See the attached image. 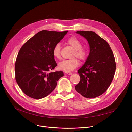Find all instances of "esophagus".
Masks as SVG:
<instances>
[{"label": "esophagus", "mask_w": 132, "mask_h": 132, "mask_svg": "<svg viewBox=\"0 0 132 132\" xmlns=\"http://www.w3.org/2000/svg\"><path fill=\"white\" fill-rule=\"evenodd\" d=\"M65 73L67 75H72V73L71 72H66Z\"/></svg>", "instance_id": "34e87169"}]
</instances>
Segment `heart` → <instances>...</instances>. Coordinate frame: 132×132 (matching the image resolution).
<instances>
[{
    "instance_id": "obj_1",
    "label": "heart",
    "mask_w": 132,
    "mask_h": 132,
    "mask_svg": "<svg viewBox=\"0 0 132 132\" xmlns=\"http://www.w3.org/2000/svg\"><path fill=\"white\" fill-rule=\"evenodd\" d=\"M67 43L74 48L72 57H74L68 60H64L59 62L58 68L59 70L65 72H70L74 70L79 65V61L77 58L81 60H85L87 57V51L82 46L81 42L75 37H71L67 39ZM61 47L59 43L54 45L52 50V54L54 57L57 59L60 58Z\"/></svg>"
}]
</instances>
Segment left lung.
Listing matches in <instances>:
<instances>
[{
	"mask_svg": "<svg viewBox=\"0 0 132 132\" xmlns=\"http://www.w3.org/2000/svg\"><path fill=\"white\" fill-rule=\"evenodd\" d=\"M88 42L90 53L78 70L80 81L75 86L86 98H94L104 93L113 79L116 64L113 53L106 40L93 31H78Z\"/></svg>",
	"mask_w": 132,
	"mask_h": 132,
	"instance_id": "1",
	"label": "left lung"
}]
</instances>
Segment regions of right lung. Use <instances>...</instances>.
<instances>
[{"label":"right lung","mask_w":132,"mask_h":132,"mask_svg":"<svg viewBox=\"0 0 132 132\" xmlns=\"http://www.w3.org/2000/svg\"><path fill=\"white\" fill-rule=\"evenodd\" d=\"M67 32L42 30L21 47L15 64V80L28 96L37 100L45 97L64 76L62 71H49L57 66L52 54L53 48Z\"/></svg>","instance_id":"1"}]
</instances>
